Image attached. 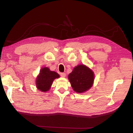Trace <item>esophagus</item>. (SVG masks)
<instances>
[{
	"label": "esophagus",
	"mask_w": 133,
	"mask_h": 133,
	"mask_svg": "<svg viewBox=\"0 0 133 133\" xmlns=\"http://www.w3.org/2000/svg\"><path fill=\"white\" fill-rule=\"evenodd\" d=\"M60 76H61L62 77H63V78H64L65 76H66V73H60Z\"/></svg>",
	"instance_id": "34e87169"
}]
</instances>
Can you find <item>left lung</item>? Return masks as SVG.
<instances>
[{
    "instance_id": "left-lung-1",
    "label": "left lung",
    "mask_w": 133,
    "mask_h": 133,
    "mask_svg": "<svg viewBox=\"0 0 133 133\" xmlns=\"http://www.w3.org/2000/svg\"><path fill=\"white\" fill-rule=\"evenodd\" d=\"M94 73L89 67L80 64L75 67L68 75L72 88L77 93L89 90L94 84Z\"/></svg>"
}]
</instances>
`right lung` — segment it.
I'll list each match as a JSON object with an SVG mask.
<instances>
[{
    "label": "right lung",
    "mask_w": 133,
    "mask_h": 133,
    "mask_svg": "<svg viewBox=\"0 0 133 133\" xmlns=\"http://www.w3.org/2000/svg\"><path fill=\"white\" fill-rule=\"evenodd\" d=\"M59 77L57 72L51 71L48 67H43L36 78V87L40 91L46 92L50 90L54 79Z\"/></svg>",
    "instance_id": "add662e5"
}]
</instances>
